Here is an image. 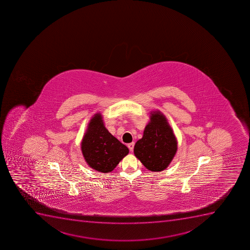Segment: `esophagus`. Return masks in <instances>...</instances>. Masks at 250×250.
I'll return each mask as SVG.
<instances>
[{"mask_svg": "<svg viewBox=\"0 0 250 250\" xmlns=\"http://www.w3.org/2000/svg\"><path fill=\"white\" fill-rule=\"evenodd\" d=\"M134 145H135V144H134V143H131V144H129V145H127V147H128L129 150H130L131 152H132V151H133Z\"/></svg>", "mask_w": 250, "mask_h": 250, "instance_id": "1", "label": "esophagus"}]
</instances>
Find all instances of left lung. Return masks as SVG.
Here are the masks:
<instances>
[{
    "mask_svg": "<svg viewBox=\"0 0 250 250\" xmlns=\"http://www.w3.org/2000/svg\"><path fill=\"white\" fill-rule=\"evenodd\" d=\"M177 143L166 117L154 111L149 124L138 140L134 153L141 163L151 171H162L168 167L176 154Z\"/></svg>",
    "mask_w": 250,
    "mask_h": 250,
    "instance_id": "1",
    "label": "left lung"
}]
</instances>
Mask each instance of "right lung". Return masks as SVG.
I'll list each match as a JSON object with an SVG mask.
<instances>
[{"mask_svg": "<svg viewBox=\"0 0 250 250\" xmlns=\"http://www.w3.org/2000/svg\"><path fill=\"white\" fill-rule=\"evenodd\" d=\"M82 151L91 168L102 173H110L129 150L108 131L100 114L90 120L82 142Z\"/></svg>", "mask_w": 250, "mask_h": 250, "instance_id": "add662e5", "label": "right lung"}]
</instances>
